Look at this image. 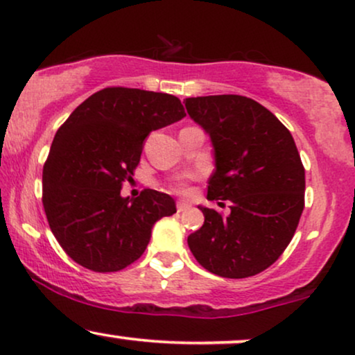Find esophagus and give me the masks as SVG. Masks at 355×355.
<instances>
[{"label": "esophagus", "instance_id": "34e87169", "mask_svg": "<svg viewBox=\"0 0 355 355\" xmlns=\"http://www.w3.org/2000/svg\"><path fill=\"white\" fill-rule=\"evenodd\" d=\"M189 208H190V205L187 202H178L177 203V210L178 211H185V210H189Z\"/></svg>", "mask_w": 355, "mask_h": 355}]
</instances>
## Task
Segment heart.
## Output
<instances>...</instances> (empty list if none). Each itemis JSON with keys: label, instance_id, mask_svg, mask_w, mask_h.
<instances>
[{"label": "heart", "instance_id": "obj_1", "mask_svg": "<svg viewBox=\"0 0 355 355\" xmlns=\"http://www.w3.org/2000/svg\"><path fill=\"white\" fill-rule=\"evenodd\" d=\"M178 191H185V189H183V187H178Z\"/></svg>", "mask_w": 355, "mask_h": 355}]
</instances>
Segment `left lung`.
<instances>
[{
  "instance_id": "obj_1",
  "label": "left lung",
  "mask_w": 355,
  "mask_h": 355,
  "mask_svg": "<svg viewBox=\"0 0 355 355\" xmlns=\"http://www.w3.org/2000/svg\"><path fill=\"white\" fill-rule=\"evenodd\" d=\"M185 107L211 140L208 200L232 203L228 216L200 205L205 223L189 236L190 251L213 275H258L283 254L304 210V166L291 132L250 97H189Z\"/></svg>"
}]
</instances>
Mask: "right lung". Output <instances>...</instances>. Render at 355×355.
<instances>
[{
    "label": "right lung",
    "mask_w": 355,
    "mask_h": 355,
    "mask_svg": "<svg viewBox=\"0 0 355 355\" xmlns=\"http://www.w3.org/2000/svg\"><path fill=\"white\" fill-rule=\"evenodd\" d=\"M178 97L107 87L76 107L55 132L42 168V205L51 232L80 266L121 271L144 254L153 225L177 211L157 190L122 196L152 130L182 121Z\"/></svg>",
    "instance_id": "1"
}]
</instances>
